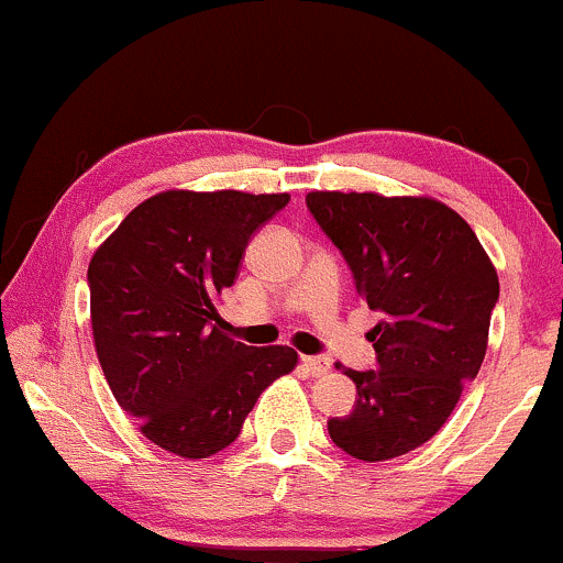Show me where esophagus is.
I'll use <instances>...</instances> for the list:
<instances>
[{
  "label": "esophagus",
  "instance_id": "obj_1",
  "mask_svg": "<svg viewBox=\"0 0 563 563\" xmlns=\"http://www.w3.org/2000/svg\"><path fill=\"white\" fill-rule=\"evenodd\" d=\"M331 361L327 356H301V369L307 375H327Z\"/></svg>",
  "mask_w": 563,
  "mask_h": 563
}]
</instances>
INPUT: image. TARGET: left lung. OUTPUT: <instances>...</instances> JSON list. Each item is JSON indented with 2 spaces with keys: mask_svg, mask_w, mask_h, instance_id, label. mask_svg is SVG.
I'll use <instances>...</instances> for the list:
<instances>
[{
  "mask_svg": "<svg viewBox=\"0 0 563 563\" xmlns=\"http://www.w3.org/2000/svg\"><path fill=\"white\" fill-rule=\"evenodd\" d=\"M307 210L383 316L369 331L377 366L345 369L358 399L329 418V437L361 461L416 451L481 372L499 301L494 264L470 223L437 199L312 191Z\"/></svg>",
  "mask_w": 563,
  "mask_h": 563,
  "instance_id": "1",
  "label": "left lung"
}]
</instances>
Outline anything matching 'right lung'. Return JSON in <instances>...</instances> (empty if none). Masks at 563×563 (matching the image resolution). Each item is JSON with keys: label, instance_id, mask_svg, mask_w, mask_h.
<instances>
[{"label": "right lung", "instance_id": "right-lung-1", "mask_svg": "<svg viewBox=\"0 0 563 563\" xmlns=\"http://www.w3.org/2000/svg\"><path fill=\"white\" fill-rule=\"evenodd\" d=\"M288 199L156 194L123 218L88 264L104 380L164 451L207 459L232 445L262 390L297 366L294 347L234 342L212 305L234 283L251 236Z\"/></svg>", "mask_w": 563, "mask_h": 563}]
</instances>
